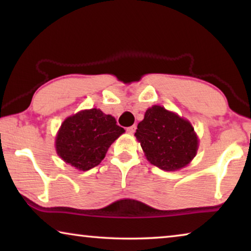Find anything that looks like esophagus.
<instances>
[{"label":"esophagus","mask_w":251,"mask_h":251,"mask_svg":"<svg viewBox=\"0 0 251 251\" xmlns=\"http://www.w3.org/2000/svg\"><path fill=\"white\" fill-rule=\"evenodd\" d=\"M135 130H136V125H133V126L127 127V131H128L129 134H134V133H135Z\"/></svg>","instance_id":"obj_1"}]
</instances>
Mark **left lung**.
Masks as SVG:
<instances>
[{
    "label": "left lung",
    "mask_w": 251,
    "mask_h": 251,
    "mask_svg": "<svg viewBox=\"0 0 251 251\" xmlns=\"http://www.w3.org/2000/svg\"><path fill=\"white\" fill-rule=\"evenodd\" d=\"M147 159L164 171L185 167L196 155L198 138L188 121L154 105L135 133Z\"/></svg>",
    "instance_id": "8db88e82"
}]
</instances>
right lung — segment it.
Segmentation results:
<instances>
[{
  "mask_svg": "<svg viewBox=\"0 0 251 251\" xmlns=\"http://www.w3.org/2000/svg\"><path fill=\"white\" fill-rule=\"evenodd\" d=\"M125 129L100 109L82 110L63 122L56 137V151L67 164L88 171L99 165L109 146Z\"/></svg>",
  "mask_w": 251,
  "mask_h": 251,
  "instance_id": "obj_1",
  "label": "right lung"
}]
</instances>
